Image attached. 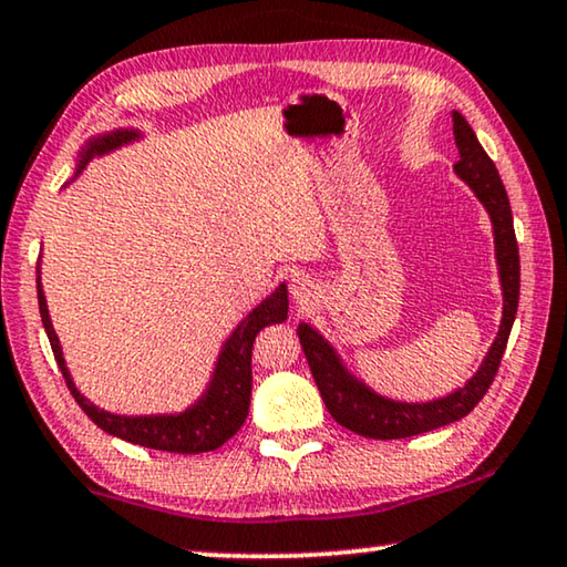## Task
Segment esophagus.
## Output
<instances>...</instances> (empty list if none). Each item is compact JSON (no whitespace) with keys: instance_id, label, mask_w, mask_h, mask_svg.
Masks as SVG:
<instances>
[{"instance_id":"34e87169","label":"esophagus","mask_w":567,"mask_h":567,"mask_svg":"<svg viewBox=\"0 0 567 567\" xmlns=\"http://www.w3.org/2000/svg\"><path fill=\"white\" fill-rule=\"evenodd\" d=\"M316 282L310 280V277H305V275H298L292 280V285H290V292H292V298L298 300L300 305H305V302H310L312 298H316Z\"/></svg>"}]
</instances>
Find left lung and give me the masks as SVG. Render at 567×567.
Here are the masks:
<instances>
[{"instance_id":"1","label":"left lung","mask_w":567,"mask_h":567,"mask_svg":"<svg viewBox=\"0 0 567 567\" xmlns=\"http://www.w3.org/2000/svg\"><path fill=\"white\" fill-rule=\"evenodd\" d=\"M454 141L460 148V161L454 164L456 176L470 184L477 194V199L489 212L494 227V247H497V265L502 295H505V310H502V326L497 338L489 348L487 358L477 373L472 375L464 389L449 393V396L429 403H401L383 399L373 393L365 383L355 381L350 375L336 350L328 346V340L318 330L300 322L298 336L300 346L308 358L312 379L318 383V391L330 416L355 434L365 439H406L434 431L439 426L454 424L464 419L489 391V385L497 375L502 353L507 348V338L512 322L517 316L519 302V251L515 239V227H512V209L505 192V184L497 174V166L492 164L487 151L474 136L470 123L464 121L462 113H454Z\"/></svg>"}]
</instances>
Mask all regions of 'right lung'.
<instances>
[{
    "mask_svg": "<svg viewBox=\"0 0 567 567\" xmlns=\"http://www.w3.org/2000/svg\"><path fill=\"white\" fill-rule=\"evenodd\" d=\"M136 131H113L105 136H97L87 143L80 154V166L83 168L90 158L107 154V151L123 146L136 138ZM38 300L44 332H48L52 353L62 371L70 393L78 401V406L87 413L93 424L101 426L107 434L125 439V442L158 449V452L174 454H204L219 449L224 442H229L237 434L239 426L245 424L249 413V396H251V343H255L257 332L272 326V322L287 320V287L280 285L269 298L257 305L249 316L241 320V326L231 332V338L224 343L217 371H214L212 385L206 389L204 396L194 403L192 409L174 416H118V413H107L90 403L85 396H80L73 379H70L65 358H62L60 340L52 330L48 316V302L38 277Z\"/></svg>",
    "mask_w": 567,
    "mask_h": 567,
    "instance_id": "right-lung-1",
    "label": "right lung"
}]
</instances>
